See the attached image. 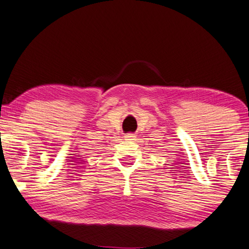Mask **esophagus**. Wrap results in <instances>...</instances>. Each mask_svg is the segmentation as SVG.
Here are the masks:
<instances>
[{"mask_svg": "<svg viewBox=\"0 0 249 249\" xmlns=\"http://www.w3.org/2000/svg\"><path fill=\"white\" fill-rule=\"evenodd\" d=\"M124 138L127 140H135L136 139V135L135 133H125Z\"/></svg>", "mask_w": 249, "mask_h": 249, "instance_id": "esophagus-1", "label": "esophagus"}]
</instances>
